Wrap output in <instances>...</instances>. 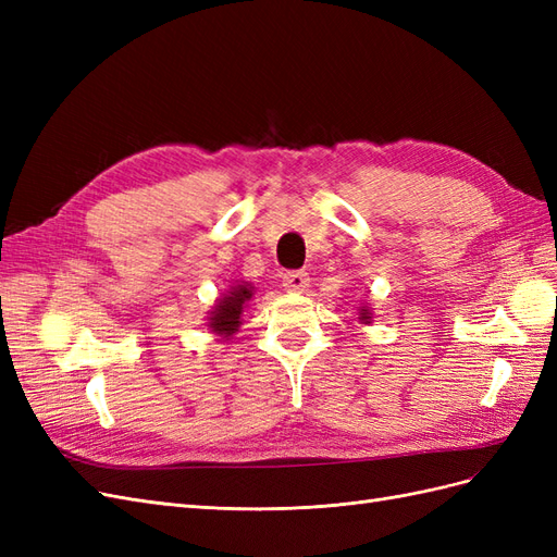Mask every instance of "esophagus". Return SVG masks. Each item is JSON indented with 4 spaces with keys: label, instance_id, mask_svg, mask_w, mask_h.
Returning a JSON list of instances; mask_svg holds the SVG:
<instances>
[{
    "label": "esophagus",
    "instance_id": "1",
    "mask_svg": "<svg viewBox=\"0 0 557 557\" xmlns=\"http://www.w3.org/2000/svg\"><path fill=\"white\" fill-rule=\"evenodd\" d=\"M283 285L285 290H293V293H301L309 288V274L301 272V269H297V272H285L283 274Z\"/></svg>",
    "mask_w": 557,
    "mask_h": 557
}]
</instances>
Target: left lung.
Wrapping results in <instances>:
<instances>
[{
	"mask_svg": "<svg viewBox=\"0 0 557 557\" xmlns=\"http://www.w3.org/2000/svg\"><path fill=\"white\" fill-rule=\"evenodd\" d=\"M360 318H362V320H367V323H369V320H372V315H369V309H362Z\"/></svg>",
	"mask_w": 557,
	"mask_h": 557,
	"instance_id": "1",
	"label": "left lung"
}]
</instances>
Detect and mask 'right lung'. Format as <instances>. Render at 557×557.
Wrapping results in <instances>:
<instances>
[{"label":"right lung","mask_w":557,"mask_h":557,"mask_svg":"<svg viewBox=\"0 0 557 557\" xmlns=\"http://www.w3.org/2000/svg\"><path fill=\"white\" fill-rule=\"evenodd\" d=\"M250 295H252L250 285L244 283V285H234L227 297L218 299V307H215V311L211 315V323H209L211 330L215 334H225V336L237 332V327L242 325L239 318H242L244 305L250 299Z\"/></svg>","instance_id":"1"}]
</instances>
